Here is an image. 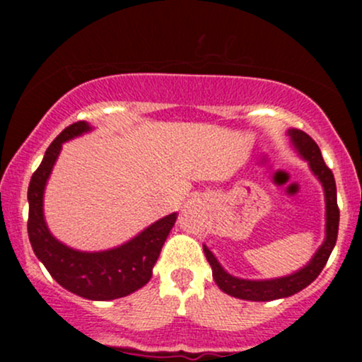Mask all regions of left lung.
<instances>
[{
    "mask_svg": "<svg viewBox=\"0 0 362 362\" xmlns=\"http://www.w3.org/2000/svg\"><path fill=\"white\" fill-rule=\"evenodd\" d=\"M288 136L293 148L308 163L311 173L318 178V182L323 187V194H325V240H323V243L320 245V248L315 252V255L311 257L305 267L293 274H288V276L276 277V279H243V277H236L219 264V260L207 248V245H202L206 259L209 262L211 269H213L216 284L219 286L223 293L238 298V300L274 301L300 293L301 289H305L306 286H310L311 282L317 279L318 274L325 267L332 250H334L335 242H337L339 207L334 173L323 161L318 144L306 132L291 127L288 129Z\"/></svg>",
    "mask_w": 362,
    "mask_h": 362,
    "instance_id": "obj_1",
    "label": "left lung"
}]
</instances>
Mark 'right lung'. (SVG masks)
I'll return each instance as SVG.
<instances>
[{"instance_id":"1","label":"right lung","mask_w":362,"mask_h":362,"mask_svg":"<svg viewBox=\"0 0 362 362\" xmlns=\"http://www.w3.org/2000/svg\"><path fill=\"white\" fill-rule=\"evenodd\" d=\"M88 122L71 124L52 141L28 184V240L37 259L49 274L76 296L91 301L124 298L148 284L161 247L177 221V213L158 219L119 247L100 252H81L68 247L49 230L44 218V194L54 165L66 141L91 131Z\"/></svg>"}]
</instances>
